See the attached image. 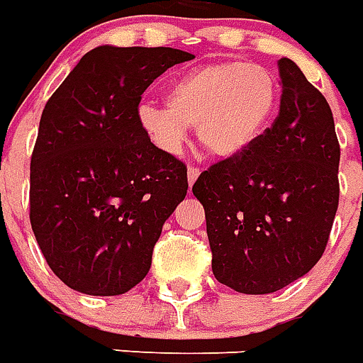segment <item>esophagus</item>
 <instances>
[{"instance_id":"1","label":"esophagus","mask_w":363,"mask_h":363,"mask_svg":"<svg viewBox=\"0 0 363 363\" xmlns=\"http://www.w3.org/2000/svg\"><path fill=\"white\" fill-rule=\"evenodd\" d=\"M200 174V168L199 167H189L187 168V179H189V185H193L196 182Z\"/></svg>"}]
</instances>
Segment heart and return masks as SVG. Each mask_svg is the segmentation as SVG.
<instances>
[{
	"label": "heart",
	"mask_w": 363,
	"mask_h": 363,
	"mask_svg": "<svg viewBox=\"0 0 363 363\" xmlns=\"http://www.w3.org/2000/svg\"><path fill=\"white\" fill-rule=\"evenodd\" d=\"M279 80L268 67L216 62L182 72L167 89V106L142 104L138 123L163 152L178 153L187 127H196L200 146L213 157L247 152L274 121Z\"/></svg>",
	"instance_id": "1"
}]
</instances>
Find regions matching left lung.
<instances>
[{"label": "left lung", "instance_id": "left-lung-1", "mask_svg": "<svg viewBox=\"0 0 363 363\" xmlns=\"http://www.w3.org/2000/svg\"><path fill=\"white\" fill-rule=\"evenodd\" d=\"M279 114L247 152L200 174L216 279L269 294L320 260L339 204V150L328 101L289 57L279 60Z\"/></svg>", "mask_w": 363, "mask_h": 363}]
</instances>
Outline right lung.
<instances>
[{"label":"right lung","mask_w":363,"mask_h":363,"mask_svg":"<svg viewBox=\"0 0 363 363\" xmlns=\"http://www.w3.org/2000/svg\"><path fill=\"white\" fill-rule=\"evenodd\" d=\"M176 48L97 46L52 94L30 167V221L50 269L74 291L118 296L152 266L187 195V167L138 123L147 86L193 60Z\"/></svg>","instance_id":"add662e5"}]
</instances>
